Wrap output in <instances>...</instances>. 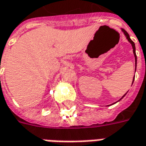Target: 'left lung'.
Masks as SVG:
<instances>
[{"mask_svg": "<svg viewBox=\"0 0 146 146\" xmlns=\"http://www.w3.org/2000/svg\"><path fill=\"white\" fill-rule=\"evenodd\" d=\"M121 30H122L123 33H124V35H125V36L127 37V40H128V41L131 43V46H132V48H133V53H134V55H135V71H136V66H137V56H136V53H135V43L132 41L131 39L130 38V36H129V34L127 33V32L125 30H123V29H121ZM134 80H135V76H134V79H133V81H132V84H133V83H134ZM127 93H126V94H127ZM126 94L124 95H123V97L120 98V99H119V101H120V100H121V99H122V98H123L124 96H125ZM119 101H118V102H119ZM115 103H116V102H115Z\"/></svg>", "mask_w": 146, "mask_h": 146, "instance_id": "8db88e82", "label": "left lung"}]
</instances>
